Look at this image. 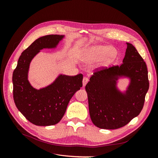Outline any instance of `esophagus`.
I'll use <instances>...</instances> for the list:
<instances>
[{
  "label": "esophagus",
  "mask_w": 158,
  "mask_h": 158,
  "mask_svg": "<svg viewBox=\"0 0 158 158\" xmlns=\"http://www.w3.org/2000/svg\"><path fill=\"white\" fill-rule=\"evenodd\" d=\"M88 82V78L87 77H84L83 80H82V84H83V86L84 87L86 84Z\"/></svg>",
  "instance_id": "1"
}]
</instances>
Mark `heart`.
<instances>
[{"instance_id":"b5f03b06","label":"heart","mask_w":158,"mask_h":158,"mask_svg":"<svg viewBox=\"0 0 158 158\" xmlns=\"http://www.w3.org/2000/svg\"><path fill=\"white\" fill-rule=\"evenodd\" d=\"M104 56L103 63L108 64L115 59L116 52L109 46H94L85 50L82 56V60L85 63H91L102 56Z\"/></svg>"}]
</instances>
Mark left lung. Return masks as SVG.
Returning <instances> with one entry per match:
<instances>
[{
	"instance_id": "obj_1",
	"label": "left lung",
	"mask_w": 158,
	"mask_h": 158,
	"mask_svg": "<svg viewBox=\"0 0 158 158\" xmlns=\"http://www.w3.org/2000/svg\"><path fill=\"white\" fill-rule=\"evenodd\" d=\"M127 45L120 66L95 70L85 85L90 118L100 128L125 126L140 114L144 106L149 89L147 66L135 47L129 43ZM122 77L130 79L125 93L116 86L118 80Z\"/></svg>"
}]
</instances>
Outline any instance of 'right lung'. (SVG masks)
Segmentation results:
<instances>
[{
    "label": "right lung",
    "mask_w": 158,
    "mask_h": 158,
    "mask_svg": "<svg viewBox=\"0 0 158 158\" xmlns=\"http://www.w3.org/2000/svg\"><path fill=\"white\" fill-rule=\"evenodd\" d=\"M64 35H48L38 38L22 52L13 72L14 103L26 119L37 126H50L63 118L74 94L82 86L83 75H59L47 86L37 89L28 80L31 60L40 50L55 49Z\"/></svg>",
    "instance_id": "add662e5"
}]
</instances>
